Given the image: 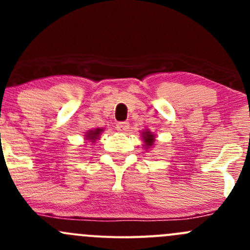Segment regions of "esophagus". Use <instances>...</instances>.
Returning a JSON list of instances; mask_svg holds the SVG:
<instances>
[{
	"instance_id": "obj_1",
	"label": "esophagus",
	"mask_w": 250,
	"mask_h": 250,
	"mask_svg": "<svg viewBox=\"0 0 250 250\" xmlns=\"http://www.w3.org/2000/svg\"><path fill=\"white\" fill-rule=\"evenodd\" d=\"M116 129L121 133H125L128 129H129V123L128 122H120L116 125Z\"/></svg>"
}]
</instances>
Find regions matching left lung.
<instances>
[{"instance_id": "obj_1", "label": "left lung", "mask_w": 250, "mask_h": 250, "mask_svg": "<svg viewBox=\"0 0 250 250\" xmlns=\"http://www.w3.org/2000/svg\"><path fill=\"white\" fill-rule=\"evenodd\" d=\"M141 135H143L144 146H145L146 148L151 147V146L153 145V143H155V135L151 132H148V130H144V132L141 133Z\"/></svg>"}]
</instances>
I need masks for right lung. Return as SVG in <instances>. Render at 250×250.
Masks as SVG:
<instances>
[{
	"instance_id": "add662e5",
	"label": "right lung",
	"mask_w": 250,
	"mask_h": 250,
	"mask_svg": "<svg viewBox=\"0 0 250 250\" xmlns=\"http://www.w3.org/2000/svg\"><path fill=\"white\" fill-rule=\"evenodd\" d=\"M103 132V129H100V128H97V129H93V130H89V132L87 133V135H85V140H90L92 143H94L95 140L99 139L100 137V133Z\"/></svg>"
}]
</instances>
